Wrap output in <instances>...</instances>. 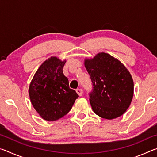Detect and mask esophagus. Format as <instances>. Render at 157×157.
<instances>
[{
  "mask_svg": "<svg viewBox=\"0 0 157 157\" xmlns=\"http://www.w3.org/2000/svg\"><path fill=\"white\" fill-rule=\"evenodd\" d=\"M76 92L78 93V94L79 95V96H82V93H83V90H82V89H77Z\"/></svg>",
  "mask_w": 157,
  "mask_h": 157,
  "instance_id": "esophagus-1",
  "label": "esophagus"
}]
</instances>
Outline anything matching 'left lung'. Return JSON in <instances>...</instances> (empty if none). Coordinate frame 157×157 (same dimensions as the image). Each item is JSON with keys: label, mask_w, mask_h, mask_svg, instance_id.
Listing matches in <instances>:
<instances>
[{"label": "left lung", "mask_w": 157, "mask_h": 157, "mask_svg": "<svg viewBox=\"0 0 157 157\" xmlns=\"http://www.w3.org/2000/svg\"><path fill=\"white\" fill-rule=\"evenodd\" d=\"M84 65L92 82L89 100L94 113L108 120L123 115L134 93V82L125 66L105 52L85 59Z\"/></svg>", "instance_id": "left-lung-1"}]
</instances>
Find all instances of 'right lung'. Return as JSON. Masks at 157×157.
Wrapping results in <instances>:
<instances>
[{"label":"right lung","mask_w":157,"mask_h":157,"mask_svg":"<svg viewBox=\"0 0 157 157\" xmlns=\"http://www.w3.org/2000/svg\"><path fill=\"white\" fill-rule=\"evenodd\" d=\"M65 63L55 57L49 58L40 66L30 84L32 105L46 121L62 118L79 97L75 90L70 89L68 79L63 75Z\"/></svg>","instance_id":"right-lung-1"}]
</instances>
